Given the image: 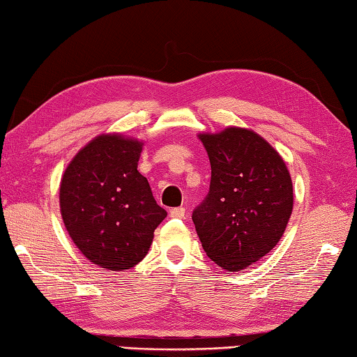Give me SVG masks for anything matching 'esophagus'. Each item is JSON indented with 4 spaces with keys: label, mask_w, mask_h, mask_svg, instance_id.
Listing matches in <instances>:
<instances>
[{
    "label": "esophagus",
    "mask_w": 357,
    "mask_h": 357,
    "mask_svg": "<svg viewBox=\"0 0 357 357\" xmlns=\"http://www.w3.org/2000/svg\"><path fill=\"white\" fill-rule=\"evenodd\" d=\"M185 208L183 206H180V208H174V210H171V218H174V219H181V218H185Z\"/></svg>",
    "instance_id": "34e87169"
}]
</instances>
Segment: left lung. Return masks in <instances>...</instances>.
Returning a JSON list of instances; mask_svg holds the SVG:
<instances>
[{"label": "left lung", "instance_id": "1", "mask_svg": "<svg viewBox=\"0 0 357 357\" xmlns=\"http://www.w3.org/2000/svg\"><path fill=\"white\" fill-rule=\"evenodd\" d=\"M211 165L206 199L192 222L208 258L228 272L248 267L278 244L294 208L283 157L244 127L199 133Z\"/></svg>", "mask_w": 357, "mask_h": 357}]
</instances>
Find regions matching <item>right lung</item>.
I'll list each match as a JSON object with an SVG mask.
<instances>
[{"mask_svg":"<svg viewBox=\"0 0 357 357\" xmlns=\"http://www.w3.org/2000/svg\"><path fill=\"white\" fill-rule=\"evenodd\" d=\"M143 146L121 133H100L74 155L60 180L66 231L80 253L105 271L137 266L167 216L138 171Z\"/></svg>","mask_w":357,"mask_h":357,"instance_id":"add662e5","label":"right lung"}]
</instances>
